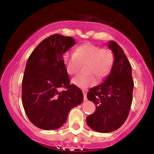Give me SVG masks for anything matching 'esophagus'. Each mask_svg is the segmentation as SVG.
<instances>
[{"mask_svg": "<svg viewBox=\"0 0 154 154\" xmlns=\"http://www.w3.org/2000/svg\"><path fill=\"white\" fill-rule=\"evenodd\" d=\"M86 92H87V89H83V96H84V100H86Z\"/></svg>", "mask_w": 154, "mask_h": 154, "instance_id": "34e87169", "label": "esophagus"}]
</instances>
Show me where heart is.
<instances>
[{
    "mask_svg": "<svg viewBox=\"0 0 154 154\" xmlns=\"http://www.w3.org/2000/svg\"><path fill=\"white\" fill-rule=\"evenodd\" d=\"M63 61L69 75L77 74L81 66L85 65L83 71L86 74L74 77L72 83L78 87L87 88L96 83L97 77L101 80L109 75L114 64V55L109 49L85 43L76 47L73 54L65 53Z\"/></svg>",
    "mask_w": 154,
    "mask_h": 154,
    "instance_id": "obj_1",
    "label": "heart"
}]
</instances>
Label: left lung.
Masks as SVG:
<instances>
[{
    "mask_svg": "<svg viewBox=\"0 0 154 154\" xmlns=\"http://www.w3.org/2000/svg\"><path fill=\"white\" fill-rule=\"evenodd\" d=\"M108 47L114 55L110 74L101 85L92 88L87 98L95 104V111L86 117L88 126L96 132L117 130L126 120L132 101L134 81L132 68L123 49L110 41Z\"/></svg>",
    "mask_w": 154,
    "mask_h": 154,
    "instance_id": "8db88e82",
    "label": "left lung"
}]
</instances>
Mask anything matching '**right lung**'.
<instances>
[{
	"label": "right lung",
	"instance_id": "right-lung-1",
	"mask_svg": "<svg viewBox=\"0 0 154 154\" xmlns=\"http://www.w3.org/2000/svg\"><path fill=\"white\" fill-rule=\"evenodd\" d=\"M76 42L71 37L55 34L41 41L27 62L22 84L25 113L35 126L44 130L60 128L71 108L81 104L80 89L70 84L63 55ZM66 89L60 92L59 88Z\"/></svg>",
	"mask_w": 154,
	"mask_h": 154
}]
</instances>
